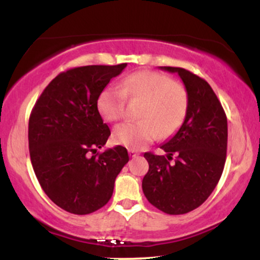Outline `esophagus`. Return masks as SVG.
Wrapping results in <instances>:
<instances>
[{
  "mask_svg": "<svg viewBox=\"0 0 260 260\" xmlns=\"http://www.w3.org/2000/svg\"><path fill=\"white\" fill-rule=\"evenodd\" d=\"M128 154H129V156H132V157L137 156V155H139L138 151H136L134 149H128Z\"/></svg>",
  "mask_w": 260,
  "mask_h": 260,
  "instance_id": "1",
  "label": "esophagus"
}]
</instances>
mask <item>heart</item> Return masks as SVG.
Masks as SVG:
<instances>
[{
    "mask_svg": "<svg viewBox=\"0 0 260 260\" xmlns=\"http://www.w3.org/2000/svg\"><path fill=\"white\" fill-rule=\"evenodd\" d=\"M127 98L142 101L137 122H123L115 127L113 142L131 149H142L155 139L168 138L183 123L188 111L187 88L166 74L139 71L126 77L121 89L109 86L98 99V109L109 122L121 120Z\"/></svg>",
    "mask_w": 260,
    "mask_h": 260,
    "instance_id": "b5f03b06",
    "label": "heart"
}]
</instances>
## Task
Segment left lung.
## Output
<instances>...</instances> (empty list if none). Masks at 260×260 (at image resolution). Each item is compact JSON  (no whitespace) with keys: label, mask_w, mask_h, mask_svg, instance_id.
Returning a JSON list of instances; mask_svg holds the SVG:
<instances>
[{"label":"left lung","mask_w":260,"mask_h":260,"mask_svg":"<svg viewBox=\"0 0 260 260\" xmlns=\"http://www.w3.org/2000/svg\"><path fill=\"white\" fill-rule=\"evenodd\" d=\"M188 90V111L178 132L161 145L168 155L145 153L149 171L142 188L150 204L170 215L194 210L208 199L221 177L228 150V118L211 86L180 67Z\"/></svg>","instance_id":"8db88e82"}]
</instances>
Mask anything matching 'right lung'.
Here are the masks:
<instances>
[{"instance_id":"add662e5","label":"right lung","mask_w":260,"mask_h":260,"mask_svg":"<svg viewBox=\"0 0 260 260\" xmlns=\"http://www.w3.org/2000/svg\"><path fill=\"white\" fill-rule=\"evenodd\" d=\"M127 63L83 66L59 73L44 89L29 117V153L41 188L68 213L86 215L111 198L115 180L128 162L127 149L106 144L98 99Z\"/></svg>"}]
</instances>
